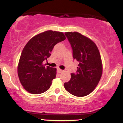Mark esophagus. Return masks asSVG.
I'll use <instances>...</instances> for the list:
<instances>
[{
	"instance_id": "1",
	"label": "esophagus",
	"mask_w": 123,
	"mask_h": 123,
	"mask_svg": "<svg viewBox=\"0 0 123 123\" xmlns=\"http://www.w3.org/2000/svg\"><path fill=\"white\" fill-rule=\"evenodd\" d=\"M58 73H62V72H63V70H62V69H60V68H58Z\"/></svg>"
}]
</instances>
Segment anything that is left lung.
<instances>
[{"mask_svg":"<svg viewBox=\"0 0 123 123\" xmlns=\"http://www.w3.org/2000/svg\"><path fill=\"white\" fill-rule=\"evenodd\" d=\"M65 34L71 44L73 56L79 62L77 73L64 83L65 90L76 97H84L92 92L101 78L103 66L97 45L90 38L77 32Z\"/></svg>","mask_w":123,"mask_h":123,"instance_id":"1","label":"left lung"}]
</instances>
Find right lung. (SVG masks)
<instances>
[{"label":"right lung","mask_w":123,"mask_h":123,"mask_svg":"<svg viewBox=\"0 0 123 123\" xmlns=\"http://www.w3.org/2000/svg\"><path fill=\"white\" fill-rule=\"evenodd\" d=\"M66 39L62 32L47 31L28 41L21 53L17 67L21 84L28 92L39 94L50 88L57 69L43 64L56 44Z\"/></svg>","instance_id":"obj_1"}]
</instances>
